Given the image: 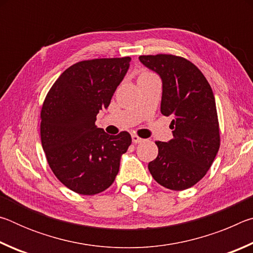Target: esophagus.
<instances>
[{
	"mask_svg": "<svg viewBox=\"0 0 253 253\" xmlns=\"http://www.w3.org/2000/svg\"><path fill=\"white\" fill-rule=\"evenodd\" d=\"M131 139H132V143H134V144H139V143L144 142V139L140 138V137H138L137 135H131Z\"/></svg>",
	"mask_w": 253,
	"mask_h": 253,
	"instance_id": "esophagus-1",
	"label": "esophagus"
}]
</instances>
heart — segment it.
<instances>
[{"mask_svg":"<svg viewBox=\"0 0 253 253\" xmlns=\"http://www.w3.org/2000/svg\"><path fill=\"white\" fill-rule=\"evenodd\" d=\"M144 75H149V74H144ZM143 76V75H142Z\"/></svg>","mask_w":253,"mask_h":253,"instance_id":"1","label":"heart"}]
</instances>
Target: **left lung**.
Here are the masks:
<instances>
[{
  "instance_id": "obj_1",
  "label": "left lung",
  "mask_w": 253,
  "mask_h": 253,
  "mask_svg": "<svg viewBox=\"0 0 253 253\" xmlns=\"http://www.w3.org/2000/svg\"><path fill=\"white\" fill-rule=\"evenodd\" d=\"M162 80L161 113L173 118V139L156 142L158 155L148 169L162 186L182 191L202 178L220 147L215 99L198 67L172 54L140 55Z\"/></svg>"
}]
</instances>
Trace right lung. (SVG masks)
I'll return each mask as SVG.
<instances>
[{"instance_id": "right-lung-1", "label": "right lung", "mask_w": 253, "mask_h": 253, "mask_svg": "<svg viewBox=\"0 0 253 253\" xmlns=\"http://www.w3.org/2000/svg\"><path fill=\"white\" fill-rule=\"evenodd\" d=\"M130 58L95 59L68 68L51 87L41 110V143L50 169L83 195L108 188L131 144L127 131L108 135L95 125L126 76Z\"/></svg>"}]
</instances>
